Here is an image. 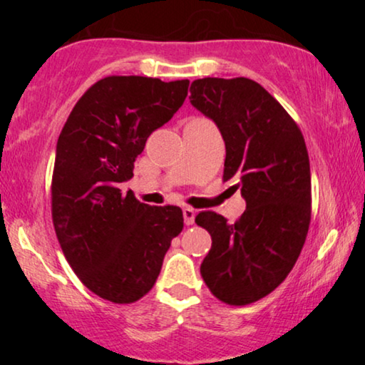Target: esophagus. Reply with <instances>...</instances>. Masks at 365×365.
Masks as SVG:
<instances>
[{"mask_svg":"<svg viewBox=\"0 0 365 365\" xmlns=\"http://www.w3.org/2000/svg\"><path fill=\"white\" fill-rule=\"evenodd\" d=\"M182 216H184V222H186V226H191V224H194L196 211H194L192 207H184L182 209Z\"/></svg>","mask_w":365,"mask_h":365,"instance_id":"1","label":"esophagus"}]
</instances>
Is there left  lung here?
Instances as JSON below:
<instances>
[{
    "instance_id": "8db88e82",
    "label": "left lung",
    "mask_w": 365,
    "mask_h": 365,
    "mask_svg": "<svg viewBox=\"0 0 365 365\" xmlns=\"http://www.w3.org/2000/svg\"><path fill=\"white\" fill-rule=\"evenodd\" d=\"M191 104L217 124L226 143L224 181L234 179L246 211L234 224L202 211L196 224L212 246L201 276L219 301L247 306L271 294L292 271L311 224V166L297 123L249 78H202Z\"/></svg>"
}]
</instances>
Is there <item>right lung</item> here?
<instances>
[{"label":"right lung","instance_id":"obj_1","mask_svg":"<svg viewBox=\"0 0 365 365\" xmlns=\"http://www.w3.org/2000/svg\"><path fill=\"white\" fill-rule=\"evenodd\" d=\"M187 79L108 76L79 98L59 134L51 214L59 246L84 286L114 304L151 291L182 231L178 206H148L119 184L154 129L182 106Z\"/></svg>","mask_w":365,"mask_h":365}]
</instances>
